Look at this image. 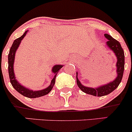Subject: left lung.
Returning <instances> with one entry per match:
<instances>
[{"label":"left lung","mask_w":132,"mask_h":132,"mask_svg":"<svg viewBox=\"0 0 132 132\" xmlns=\"http://www.w3.org/2000/svg\"><path fill=\"white\" fill-rule=\"evenodd\" d=\"M104 36L108 40L106 42V45L109 48V49L114 53L115 55L117 57L116 66H117V77L113 81L109 83L102 85L98 87H89L83 86L80 82L78 78V72H76V81L77 84L80 89L87 94L97 97H102L104 95L109 94L112 92L116 89L122 81L124 71V65H125V55L123 48L121 46L120 43L113 38L111 36L108 34H104Z\"/></svg>","instance_id":"1"}]
</instances>
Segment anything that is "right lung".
Wrapping results in <instances>:
<instances>
[{
	"mask_svg": "<svg viewBox=\"0 0 132 132\" xmlns=\"http://www.w3.org/2000/svg\"><path fill=\"white\" fill-rule=\"evenodd\" d=\"M27 31H25L23 33V35L22 37H19V38L16 39L14 40L13 43L12 45L11 48H10V51H9V53L8 55V63H9V66H8V69H9V78H10V83L12 85V86L17 92H19L20 94H22L23 96L27 97L28 98H37V97H40L43 96L48 94L51 91V89H53L54 83H55V79L56 77V75L58 72V71H60V69L63 67V65H55L53 67L52 69V72L54 73V78L51 80L50 85L48 86V87L46 89H42L40 90H30V89L26 88L25 87H24L23 86H22V84H20L19 82L17 81V80L15 79V76L14 74V70H13V63H14L15 61V53L16 50L19 48L20 44L22 40L23 39V38L25 37V36L26 35Z\"/></svg>",
	"mask_w": 132,
	"mask_h": 132,
	"instance_id": "1",
	"label": "right lung"
}]
</instances>
